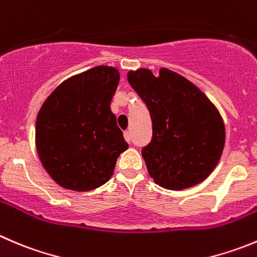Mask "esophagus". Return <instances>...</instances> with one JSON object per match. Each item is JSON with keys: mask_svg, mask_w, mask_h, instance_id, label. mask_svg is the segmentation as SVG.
<instances>
[{"mask_svg": "<svg viewBox=\"0 0 257 257\" xmlns=\"http://www.w3.org/2000/svg\"><path fill=\"white\" fill-rule=\"evenodd\" d=\"M124 138H125V141L128 142V143H131L132 142V134H131V132H124Z\"/></svg>", "mask_w": 257, "mask_h": 257, "instance_id": "esophagus-1", "label": "esophagus"}]
</instances>
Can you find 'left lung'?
Listing matches in <instances>:
<instances>
[{"label":"left lung","instance_id":"1","mask_svg":"<svg viewBox=\"0 0 257 257\" xmlns=\"http://www.w3.org/2000/svg\"><path fill=\"white\" fill-rule=\"evenodd\" d=\"M128 81L148 108L152 139L142 148L147 169L167 189L188 188L210 176L222 154L225 125L196 85L174 71H129Z\"/></svg>","mask_w":257,"mask_h":257}]
</instances>
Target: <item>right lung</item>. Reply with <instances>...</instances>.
<instances>
[{
    "instance_id": "obj_1",
    "label": "right lung",
    "mask_w": 257,
    "mask_h": 257,
    "mask_svg": "<svg viewBox=\"0 0 257 257\" xmlns=\"http://www.w3.org/2000/svg\"><path fill=\"white\" fill-rule=\"evenodd\" d=\"M119 71L95 66L57 86L36 119V148L51 178L85 192L110 179L119 154L128 149L110 101Z\"/></svg>"
}]
</instances>
